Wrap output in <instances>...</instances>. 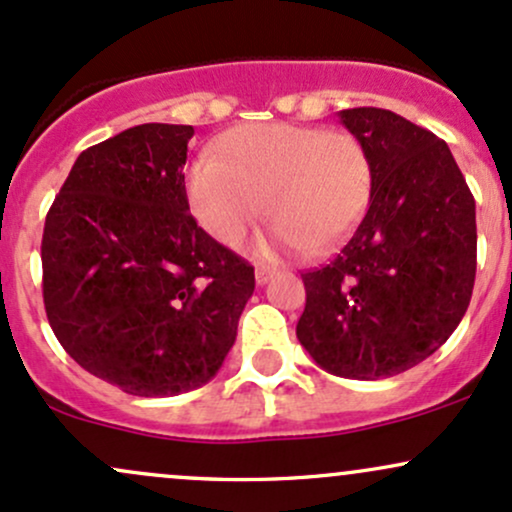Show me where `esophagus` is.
Returning <instances> with one entry per match:
<instances>
[{"label": "esophagus", "instance_id": "1", "mask_svg": "<svg viewBox=\"0 0 512 512\" xmlns=\"http://www.w3.org/2000/svg\"><path fill=\"white\" fill-rule=\"evenodd\" d=\"M256 283L258 285H266L268 280L273 278V268H268V266H256Z\"/></svg>", "mask_w": 512, "mask_h": 512}]
</instances>
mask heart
<instances>
[{
    "mask_svg": "<svg viewBox=\"0 0 512 512\" xmlns=\"http://www.w3.org/2000/svg\"><path fill=\"white\" fill-rule=\"evenodd\" d=\"M372 186L363 142L312 125H244L188 171V203L200 227L234 246L258 217H275L271 241L319 254L353 229Z\"/></svg>",
    "mask_w": 512,
    "mask_h": 512,
    "instance_id": "heart-1",
    "label": "heart"
}]
</instances>
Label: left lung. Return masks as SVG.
Masks as SVG:
<instances>
[{"label": "left lung", "instance_id": "8db88e82", "mask_svg": "<svg viewBox=\"0 0 512 512\" xmlns=\"http://www.w3.org/2000/svg\"><path fill=\"white\" fill-rule=\"evenodd\" d=\"M341 123L370 157V203L341 251L302 273L297 338L331 375L380 380L423 363L462 321L476 208L450 147L430 130L384 108H348Z\"/></svg>", "mask_w": 512, "mask_h": 512}]
</instances>
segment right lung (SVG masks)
I'll list each match as a JSON object with an SVG mask.
<instances>
[{"label": "right lung", "instance_id": "right-lung-1", "mask_svg": "<svg viewBox=\"0 0 512 512\" xmlns=\"http://www.w3.org/2000/svg\"><path fill=\"white\" fill-rule=\"evenodd\" d=\"M193 125L145 123L84 149L45 217L43 302L60 346L135 396L210 382L254 295V266L188 208Z\"/></svg>", "mask_w": 512, "mask_h": 512}]
</instances>
